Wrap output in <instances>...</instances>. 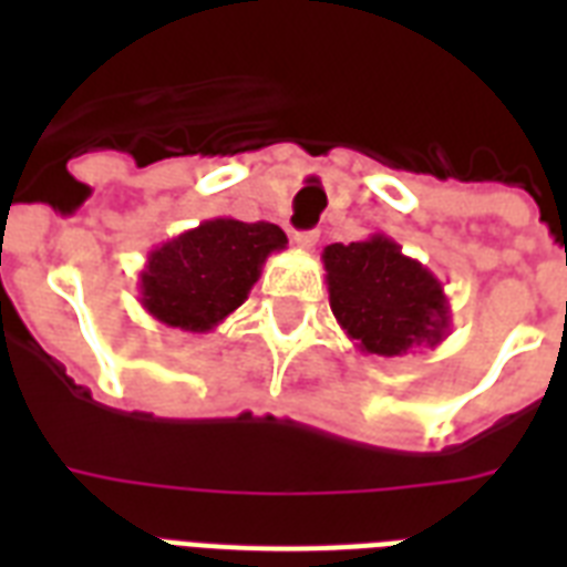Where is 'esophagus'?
<instances>
[{
	"label": "esophagus",
	"instance_id": "esophagus-1",
	"mask_svg": "<svg viewBox=\"0 0 567 567\" xmlns=\"http://www.w3.org/2000/svg\"><path fill=\"white\" fill-rule=\"evenodd\" d=\"M318 238H320V235L315 229L297 231V235H293V244H297L300 249H315V247H318Z\"/></svg>",
	"mask_w": 567,
	"mask_h": 567
}]
</instances>
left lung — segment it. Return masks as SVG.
I'll return each instance as SVG.
<instances>
[{"instance_id": "8db88e82", "label": "left lung", "mask_w": 567, "mask_h": 567, "mask_svg": "<svg viewBox=\"0 0 567 567\" xmlns=\"http://www.w3.org/2000/svg\"><path fill=\"white\" fill-rule=\"evenodd\" d=\"M329 306L362 353L405 355L439 347L450 332V306L439 276L388 235L323 249Z\"/></svg>"}]
</instances>
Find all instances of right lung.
Returning <instances> with one entry per match:
<instances>
[{
  "instance_id": "obj_1",
  "label": "right lung",
  "mask_w": 567,
  "mask_h": 567,
  "mask_svg": "<svg viewBox=\"0 0 567 567\" xmlns=\"http://www.w3.org/2000/svg\"><path fill=\"white\" fill-rule=\"evenodd\" d=\"M285 247L288 238L276 223L203 220L150 249L137 276L141 306L164 327L212 332L244 306L267 256Z\"/></svg>"
}]
</instances>
